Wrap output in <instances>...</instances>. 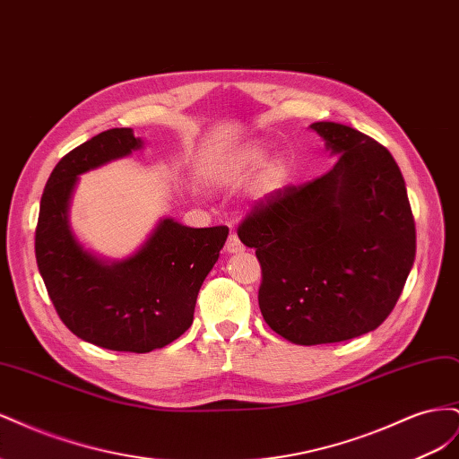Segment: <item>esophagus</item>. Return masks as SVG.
<instances>
[{
	"instance_id": "esophagus-1",
	"label": "esophagus",
	"mask_w": 459,
	"mask_h": 459,
	"mask_svg": "<svg viewBox=\"0 0 459 459\" xmlns=\"http://www.w3.org/2000/svg\"><path fill=\"white\" fill-rule=\"evenodd\" d=\"M241 251H245L243 243L239 241L238 235H235V233H230V238H228V241H226V253L235 255V253H241Z\"/></svg>"
}]
</instances>
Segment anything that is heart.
I'll return each instance as SVG.
<instances>
[{
    "instance_id": "1",
    "label": "heart",
    "mask_w": 459,
    "mask_h": 459,
    "mask_svg": "<svg viewBox=\"0 0 459 459\" xmlns=\"http://www.w3.org/2000/svg\"><path fill=\"white\" fill-rule=\"evenodd\" d=\"M268 160V152L262 147H248L241 151L238 159L233 162V172L235 176H248L256 170H260ZM287 172L281 162H270L266 166V172H264V186L268 191H277L285 186Z\"/></svg>"
}]
</instances>
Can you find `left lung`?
<instances>
[{"label":"left lung","instance_id":"obj_1","mask_svg":"<svg viewBox=\"0 0 459 459\" xmlns=\"http://www.w3.org/2000/svg\"><path fill=\"white\" fill-rule=\"evenodd\" d=\"M333 169L277 191L239 226L262 266L266 324L295 344L341 342L377 329L404 289L415 224L393 155L337 122H314Z\"/></svg>","mask_w":459,"mask_h":459}]
</instances>
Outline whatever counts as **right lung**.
I'll list each match as a JSON object with an SVG mask.
<instances>
[{
  "mask_svg": "<svg viewBox=\"0 0 459 459\" xmlns=\"http://www.w3.org/2000/svg\"><path fill=\"white\" fill-rule=\"evenodd\" d=\"M143 145L132 128H113L68 152L48 179L36 228L38 270L63 324L82 341L137 354L162 349L191 327L199 289L230 233L162 216L126 258L82 243L71 221L80 176Z\"/></svg>",
  "mask_w": 459,
  "mask_h": 459,
  "instance_id": "right-lung-1",
  "label": "right lung"
}]
</instances>
